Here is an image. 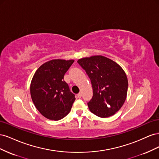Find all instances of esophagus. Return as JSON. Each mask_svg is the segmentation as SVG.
<instances>
[{
	"mask_svg": "<svg viewBox=\"0 0 159 159\" xmlns=\"http://www.w3.org/2000/svg\"><path fill=\"white\" fill-rule=\"evenodd\" d=\"M77 97H78V98H81V93H79L78 94V95H77Z\"/></svg>",
	"mask_w": 159,
	"mask_h": 159,
	"instance_id": "34e87169",
	"label": "esophagus"
}]
</instances>
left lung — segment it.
Returning <instances> with one entry per match:
<instances>
[{
	"label": "left lung",
	"mask_w": 159,
	"mask_h": 159,
	"mask_svg": "<svg viewBox=\"0 0 159 159\" xmlns=\"http://www.w3.org/2000/svg\"><path fill=\"white\" fill-rule=\"evenodd\" d=\"M78 62L92 84L93 98L88 103L90 111L102 118L116 113L127 95L128 80L123 69L113 60L101 55L82 57Z\"/></svg>",
	"instance_id": "left-lung-1"
}]
</instances>
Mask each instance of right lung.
Listing matches in <instances>:
<instances>
[{"label":"right lung","instance_id":"obj_1","mask_svg":"<svg viewBox=\"0 0 159 159\" xmlns=\"http://www.w3.org/2000/svg\"><path fill=\"white\" fill-rule=\"evenodd\" d=\"M74 60L55 59L41 65L33 75L30 95L36 108L43 116L57 121L66 117L75 99L64 80Z\"/></svg>","mask_w":159,"mask_h":159}]
</instances>
